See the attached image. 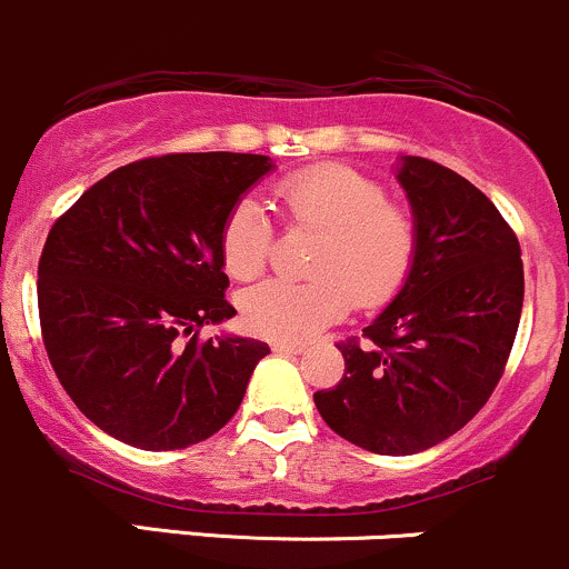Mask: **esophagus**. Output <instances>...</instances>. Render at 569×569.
I'll return each mask as SVG.
<instances>
[{
	"mask_svg": "<svg viewBox=\"0 0 569 569\" xmlns=\"http://www.w3.org/2000/svg\"><path fill=\"white\" fill-rule=\"evenodd\" d=\"M273 352H282V356H301V352H307V345H298V341H273Z\"/></svg>",
	"mask_w": 569,
	"mask_h": 569,
	"instance_id": "1",
	"label": "esophagus"
}]
</instances>
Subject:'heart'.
<instances>
[{"label":"heart","mask_w":569,"mask_h":569,"mask_svg":"<svg viewBox=\"0 0 569 569\" xmlns=\"http://www.w3.org/2000/svg\"><path fill=\"white\" fill-rule=\"evenodd\" d=\"M277 198L292 224L322 230L315 282L268 279L241 296L243 326L277 341H307L341 320L358 298L377 307L407 282L418 249V228L405 206L388 200L377 179L320 164L279 181ZM271 219L254 198H243L222 228V260L230 277L252 279L271 258Z\"/></svg>","instance_id":"1"}]
</instances>
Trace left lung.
<instances>
[{
    "label": "left lung",
    "instance_id": "1",
    "mask_svg": "<svg viewBox=\"0 0 569 569\" xmlns=\"http://www.w3.org/2000/svg\"><path fill=\"white\" fill-rule=\"evenodd\" d=\"M396 179L418 228L412 271L363 336L345 377L317 390L322 420L358 448L412 456L469 423L502 377L523 307L518 238L450 168L401 157Z\"/></svg>",
    "mask_w": 569,
    "mask_h": 569
}]
</instances>
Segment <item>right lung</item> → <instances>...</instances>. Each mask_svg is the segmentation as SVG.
I'll return each instance as SVG.
<instances>
[{"label": "right lung", "mask_w": 569, "mask_h": 569, "mask_svg": "<svg viewBox=\"0 0 569 569\" xmlns=\"http://www.w3.org/2000/svg\"><path fill=\"white\" fill-rule=\"evenodd\" d=\"M271 157L203 151L130 162L89 187L48 233L38 268L42 341L76 407L140 450H181L241 407L268 345L200 326L224 301L222 228Z\"/></svg>", "instance_id": "add662e5"}]
</instances>
